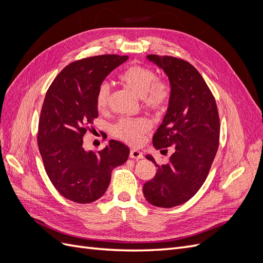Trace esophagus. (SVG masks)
Returning <instances> with one entry per match:
<instances>
[{
    "label": "esophagus",
    "instance_id": "obj_1",
    "mask_svg": "<svg viewBox=\"0 0 263 263\" xmlns=\"http://www.w3.org/2000/svg\"><path fill=\"white\" fill-rule=\"evenodd\" d=\"M129 157L133 158V159H141L144 156H142L141 151H139L137 149H132L130 153H129Z\"/></svg>",
    "mask_w": 263,
    "mask_h": 263
}]
</instances>
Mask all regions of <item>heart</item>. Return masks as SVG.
Here are the masks:
<instances>
[{
  "mask_svg": "<svg viewBox=\"0 0 263 263\" xmlns=\"http://www.w3.org/2000/svg\"><path fill=\"white\" fill-rule=\"evenodd\" d=\"M118 81L126 89L140 98L142 105L155 113H162L168 107L171 99V86L162 79H159L153 69L133 65L118 74ZM109 86L102 83L97 92L95 103L99 110H105L109 102ZM151 123L145 117L122 118L114 125V135L127 144L137 145L142 135L149 132Z\"/></svg>",
  "mask_w": 263,
  "mask_h": 263,
  "instance_id": "1",
  "label": "heart"
}]
</instances>
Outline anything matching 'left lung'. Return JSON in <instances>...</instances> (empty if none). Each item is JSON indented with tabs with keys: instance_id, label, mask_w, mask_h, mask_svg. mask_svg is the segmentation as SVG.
I'll list each match as a JSON object with an SVG mask.
<instances>
[{
	"instance_id": "8db88e82",
	"label": "left lung",
	"mask_w": 263,
	"mask_h": 263,
	"mask_svg": "<svg viewBox=\"0 0 263 263\" xmlns=\"http://www.w3.org/2000/svg\"><path fill=\"white\" fill-rule=\"evenodd\" d=\"M147 58L168 76L172 92L153 144L156 149L173 146L174 153L162 165L146 156L158 169L142 192L150 204L170 209L193 197L208 178L219 144V116L210 87L191 63L171 55Z\"/></svg>"
}]
</instances>
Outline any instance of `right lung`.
<instances>
[{
  "mask_svg": "<svg viewBox=\"0 0 263 263\" xmlns=\"http://www.w3.org/2000/svg\"><path fill=\"white\" fill-rule=\"evenodd\" d=\"M128 57L102 54L71 62L46 93L38 124V148L55 190L87 204L106 192L110 173L127 161L129 148L109 140L101 151H85L83 137L99 116L95 97L104 79Z\"/></svg>",
  "mask_w": 263,
  "mask_h": 263,
  "instance_id": "right-lung-1",
  "label": "right lung"
}]
</instances>
